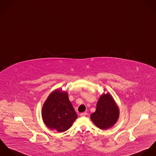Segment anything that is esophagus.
I'll list each match as a JSON object with an SVG mask.
<instances>
[{
    "label": "esophagus",
    "instance_id": "obj_1",
    "mask_svg": "<svg viewBox=\"0 0 156 156\" xmlns=\"http://www.w3.org/2000/svg\"><path fill=\"white\" fill-rule=\"evenodd\" d=\"M86 112H83V113H81V114H80V116H81V117H84V116H86Z\"/></svg>",
    "mask_w": 156,
    "mask_h": 156
}]
</instances>
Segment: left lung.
I'll use <instances>...</instances> for the list:
<instances>
[{
  "label": "left lung",
  "mask_w": 156,
  "mask_h": 156,
  "mask_svg": "<svg viewBox=\"0 0 156 156\" xmlns=\"http://www.w3.org/2000/svg\"><path fill=\"white\" fill-rule=\"evenodd\" d=\"M120 110L112 95L103 93L101 95L96 105V111L90 115V119L98 128L102 130L108 129L117 122Z\"/></svg>",
  "instance_id": "obj_1"
}]
</instances>
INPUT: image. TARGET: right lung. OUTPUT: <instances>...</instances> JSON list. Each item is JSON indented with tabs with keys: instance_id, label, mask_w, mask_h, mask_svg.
<instances>
[{
	"instance_id": "right-lung-1",
	"label": "right lung",
	"mask_w": 156,
	"mask_h": 156,
	"mask_svg": "<svg viewBox=\"0 0 156 156\" xmlns=\"http://www.w3.org/2000/svg\"><path fill=\"white\" fill-rule=\"evenodd\" d=\"M42 117L47 127L52 130H68L78 118L68 92L60 88L52 91L43 105Z\"/></svg>"
}]
</instances>
